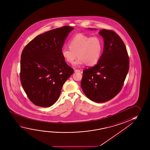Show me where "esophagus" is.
I'll return each instance as SVG.
<instances>
[{
    "mask_svg": "<svg viewBox=\"0 0 150 150\" xmlns=\"http://www.w3.org/2000/svg\"><path fill=\"white\" fill-rule=\"evenodd\" d=\"M74 71H75V73H80L81 71H80L79 69H75Z\"/></svg>",
    "mask_w": 150,
    "mask_h": 150,
    "instance_id": "34e87169",
    "label": "esophagus"
}]
</instances>
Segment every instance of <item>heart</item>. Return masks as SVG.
<instances>
[{"mask_svg": "<svg viewBox=\"0 0 150 150\" xmlns=\"http://www.w3.org/2000/svg\"><path fill=\"white\" fill-rule=\"evenodd\" d=\"M69 48L62 49V55L69 64H73L78 56L79 58L75 63L76 66L96 65L100 60L103 49V41L99 37L83 33L73 37L69 42Z\"/></svg>", "mask_w": 150, "mask_h": 150, "instance_id": "1", "label": "heart"}]
</instances>
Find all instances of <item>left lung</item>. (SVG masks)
I'll return each mask as SVG.
<instances>
[{
	"mask_svg": "<svg viewBox=\"0 0 150 150\" xmlns=\"http://www.w3.org/2000/svg\"><path fill=\"white\" fill-rule=\"evenodd\" d=\"M99 34L103 38V53L95 67L83 70L81 87L90 100L99 103L110 100L120 91L129 71V57L115 32L103 29Z\"/></svg>",
	"mask_w": 150,
	"mask_h": 150,
	"instance_id": "obj_1",
	"label": "left lung"
}]
</instances>
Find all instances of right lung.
I'll return each mask as SVG.
<instances>
[{
	"label": "right lung",
	"mask_w": 150,
	"mask_h": 150,
	"mask_svg": "<svg viewBox=\"0 0 150 150\" xmlns=\"http://www.w3.org/2000/svg\"><path fill=\"white\" fill-rule=\"evenodd\" d=\"M74 28L65 25L38 35L21 55L20 81L30 100L49 107L59 98L64 83L74 72L62 57L65 40Z\"/></svg>",
	"instance_id": "1"
}]
</instances>
